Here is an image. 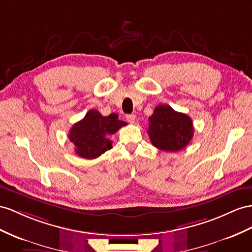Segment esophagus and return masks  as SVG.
Wrapping results in <instances>:
<instances>
[{
    "mask_svg": "<svg viewBox=\"0 0 252 252\" xmlns=\"http://www.w3.org/2000/svg\"><path fill=\"white\" fill-rule=\"evenodd\" d=\"M126 118L127 120V122H130V124H134L135 119H136V116H135L134 114H130V115H126Z\"/></svg>",
    "mask_w": 252,
    "mask_h": 252,
    "instance_id": "1",
    "label": "esophagus"
}]
</instances>
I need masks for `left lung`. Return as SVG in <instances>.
<instances>
[{
  "mask_svg": "<svg viewBox=\"0 0 252 252\" xmlns=\"http://www.w3.org/2000/svg\"><path fill=\"white\" fill-rule=\"evenodd\" d=\"M147 133L158 149L180 151L189 144L193 136L192 121L189 116L176 112L169 105H158L149 117Z\"/></svg>",
  "mask_w": 252,
  "mask_h": 252,
  "instance_id": "left-lung-1",
  "label": "left lung"
}]
</instances>
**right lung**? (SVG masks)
Instances as JSON below:
<instances>
[{
	"label": "right lung",
	"mask_w": 252,
	"mask_h": 252,
	"mask_svg": "<svg viewBox=\"0 0 252 252\" xmlns=\"http://www.w3.org/2000/svg\"><path fill=\"white\" fill-rule=\"evenodd\" d=\"M126 125L125 121L118 120V115L111 114L104 117L95 109H90L85 117L70 128L69 140L74 145V152L80 158H96L112 149L109 136Z\"/></svg>",
	"instance_id": "add662e5"
}]
</instances>
